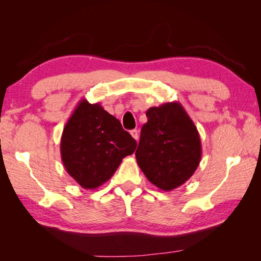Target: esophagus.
<instances>
[{
    "instance_id": "obj_1",
    "label": "esophagus",
    "mask_w": 261,
    "mask_h": 261,
    "mask_svg": "<svg viewBox=\"0 0 261 261\" xmlns=\"http://www.w3.org/2000/svg\"><path fill=\"white\" fill-rule=\"evenodd\" d=\"M130 134H131V136L134 137V138H135L136 140H138V138H139V131H138V130H137V129L131 130Z\"/></svg>"
}]
</instances>
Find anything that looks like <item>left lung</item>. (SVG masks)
Masks as SVG:
<instances>
[{"instance_id": "1", "label": "left lung", "mask_w": 261, "mask_h": 261, "mask_svg": "<svg viewBox=\"0 0 261 261\" xmlns=\"http://www.w3.org/2000/svg\"><path fill=\"white\" fill-rule=\"evenodd\" d=\"M136 159L152 184L171 191L191 177L199 166L201 143L197 126L179 102L146 112Z\"/></svg>"}]
</instances>
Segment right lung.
<instances>
[{"label": "right lung", "instance_id": "obj_1", "mask_svg": "<svg viewBox=\"0 0 261 261\" xmlns=\"http://www.w3.org/2000/svg\"><path fill=\"white\" fill-rule=\"evenodd\" d=\"M137 141L121 122L86 99L79 101L61 138V158L68 174L84 189L93 190L112 177Z\"/></svg>", "mask_w": 261, "mask_h": 261}]
</instances>
